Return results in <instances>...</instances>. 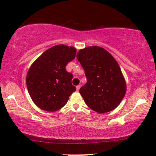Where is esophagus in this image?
Segmentation results:
<instances>
[{
  "instance_id": "esophagus-1",
  "label": "esophagus",
  "mask_w": 156,
  "mask_h": 156,
  "mask_svg": "<svg viewBox=\"0 0 156 156\" xmlns=\"http://www.w3.org/2000/svg\"><path fill=\"white\" fill-rule=\"evenodd\" d=\"M80 84H79V85H78V86H76V90H77V91H78L79 89H80Z\"/></svg>"
}]
</instances>
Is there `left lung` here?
Returning <instances> with one entry per match:
<instances>
[{"label": "left lung", "instance_id": "8db88e82", "mask_svg": "<svg viewBox=\"0 0 156 156\" xmlns=\"http://www.w3.org/2000/svg\"><path fill=\"white\" fill-rule=\"evenodd\" d=\"M76 57L87 80L79 90L87 105L100 113L115 109L125 96L126 87L114 58L98 46L80 49Z\"/></svg>", "mask_w": 156, "mask_h": 156}]
</instances>
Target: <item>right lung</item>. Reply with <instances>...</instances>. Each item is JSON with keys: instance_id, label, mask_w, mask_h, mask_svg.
<instances>
[{"instance_id": "obj_1", "label": "right lung", "mask_w": 156, "mask_h": 156, "mask_svg": "<svg viewBox=\"0 0 156 156\" xmlns=\"http://www.w3.org/2000/svg\"><path fill=\"white\" fill-rule=\"evenodd\" d=\"M76 54L74 47L58 44L47 49L31 65L26 78L27 87L33 102L41 109L59 110L76 90L72 84V73L65 68Z\"/></svg>"}]
</instances>
